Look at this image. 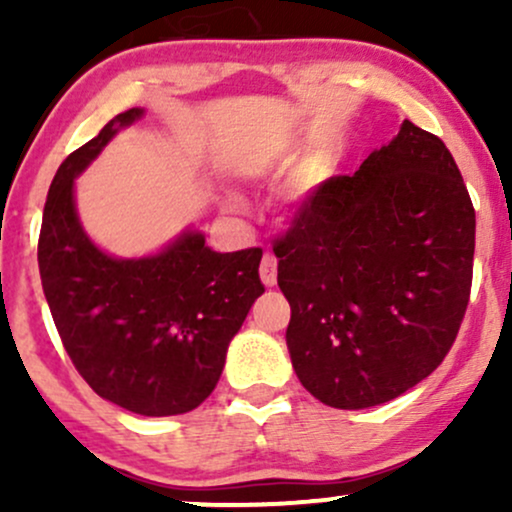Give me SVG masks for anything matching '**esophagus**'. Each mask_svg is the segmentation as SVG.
<instances>
[{"label":"esophagus","mask_w":512,"mask_h":512,"mask_svg":"<svg viewBox=\"0 0 512 512\" xmlns=\"http://www.w3.org/2000/svg\"><path fill=\"white\" fill-rule=\"evenodd\" d=\"M260 276H262L264 286L276 284V257L274 255H264V260L260 264Z\"/></svg>","instance_id":"34e87169"}]
</instances>
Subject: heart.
<instances>
[{"label": "heart", "mask_w": 512, "mask_h": 512, "mask_svg": "<svg viewBox=\"0 0 512 512\" xmlns=\"http://www.w3.org/2000/svg\"><path fill=\"white\" fill-rule=\"evenodd\" d=\"M293 158H296V154H293V149H289V146H276V149L269 151V154H264L260 166L267 170H281V168H289ZM325 175H327V163H313V166L305 170L308 187H315L317 182L325 180Z\"/></svg>", "instance_id": "1"}]
</instances>
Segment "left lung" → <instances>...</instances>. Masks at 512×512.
<instances>
[{
    "label": "left lung",
    "mask_w": 512,
    "mask_h": 512,
    "mask_svg": "<svg viewBox=\"0 0 512 512\" xmlns=\"http://www.w3.org/2000/svg\"><path fill=\"white\" fill-rule=\"evenodd\" d=\"M474 231L455 158L409 120L354 175L322 182L274 248L305 390L368 409L428 378L467 310Z\"/></svg>",
    "instance_id": "8db88e82"
}]
</instances>
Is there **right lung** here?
<instances>
[{"label": "right lung", "mask_w": 512, "mask_h": 512, "mask_svg": "<svg viewBox=\"0 0 512 512\" xmlns=\"http://www.w3.org/2000/svg\"><path fill=\"white\" fill-rule=\"evenodd\" d=\"M142 117L144 108L115 115L57 168L38 267L64 349L93 392L132 414L175 416L219 383L228 344L264 293L262 250L216 252L195 226L142 257L93 243L76 211V178Z\"/></svg>", "instance_id": "add662e5"}]
</instances>
